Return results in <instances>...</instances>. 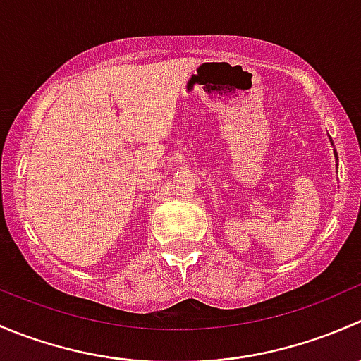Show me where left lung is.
I'll use <instances>...</instances> for the list:
<instances>
[{"label": "left lung", "instance_id": "8db88e82", "mask_svg": "<svg viewBox=\"0 0 361 361\" xmlns=\"http://www.w3.org/2000/svg\"><path fill=\"white\" fill-rule=\"evenodd\" d=\"M336 155H337V154H336Z\"/></svg>", "mask_w": 361, "mask_h": 361}]
</instances>
